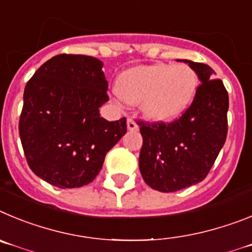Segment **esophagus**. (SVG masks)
I'll use <instances>...</instances> for the list:
<instances>
[{"instance_id":"obj_1","label":"esophagus","mask_w":252,"mask_h":252,"mask_svg":"<svg viewBox=\"0 0 252 252\" xmlns=\"http://www.w3.org/2000/svg\"><path fill=\"white\" fill-rule=\"evenodd\" d=\"M126 128H128V130H131V131H135L138 130V124L137 122L134 121V118H129L128 121H126Z\"/></svg>"}]
</instances>
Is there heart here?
I'll use <instances>...</instances> for the list:
<instances>
[{
  "label": "heart",
  "mask_w": 252,
  "mask_h": 252,
  "mask_svg": "<svg viewBox=\"0 0 252 252\" xmlns=\"http://www.w3.org/2000/svg\"><path fill=\"white\" fill-rule=\"evenodd\" d=\"M198 88V78L185 64L139 65L117 78L115 93L129 105H140L153 122H171L187 110Z\"/></svg>",
  "instance_id": "1"
}]
</instances>
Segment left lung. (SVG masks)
<instances>
[{
  "label": "left lung",
  "mask_w": 252,
  "mask_h": 252,
  "mask_svg": "<svg viewBox=\"0 0 252 252\" xmlns=\"http://www.w3.org/2000/svg\"><path fill=\"white\" fill-rule=\"evenodd\" d=\"M201 85L191 106L169 124L138 123L143 137L139 169L149 187L176 192L205 180L227 135L228 95L212 67L191 60Z\"/></svg>",
  "instance_id": "left-lung-1"
}]
</instances>
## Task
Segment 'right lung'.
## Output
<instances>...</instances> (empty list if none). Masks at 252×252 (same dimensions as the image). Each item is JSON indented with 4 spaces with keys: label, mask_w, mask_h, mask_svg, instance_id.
Masks as SVG:
<instances>
[{
    "label": "right lung",
    "mask_w": 252,
    "mask_h": 252,
    "mask_svg": "<svg viewBox=\"0 0 252 252\" xmlns=\"http://www.w3.org/2000/svg\"><path fill=\"white\" fill-rule=\"evenodd\" d=\"M99 59L61 54L26 84L19 131L31 171L59 188L93 182L106 153L126 133V121L108 122L99 108L109 100Z\"/></svg>",
    "instance_id": "obj_1"
}]
</instances>
